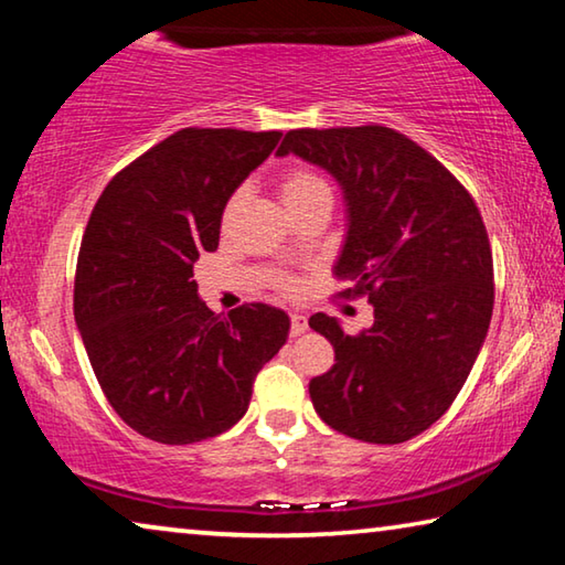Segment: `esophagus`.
Listing matches in <instances>:
<instances>
[{
    "label": "esophagus",
    "mask_w": 565,
    "mask_h": 565,
    "mask_svg": "<svg viewBox=\"0 0 565 565\" xmlns=\"http://www.w3.org/2000/svg\"><path fill=\"white\" fill-rule=\"evenodd\" d=\"M309 329V324H307V317H301V315H291V337H301L303 331Z\"/></svg>",
    "instance_id": "34e87169"
}]
</instances>
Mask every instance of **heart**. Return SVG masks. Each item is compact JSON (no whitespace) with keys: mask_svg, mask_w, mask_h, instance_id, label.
<instances>
[{"mask_svg":"<svg viewBox=\"0 0 565 565\" xmlns=\"http://www.w3.org/2000/svg\"><path fill=\"white\" fill-rule=\"evenodd\" d=\"M315 193H329V185H327L324 178H319L317 173H311V170H307V168H291V170H286V173L281 175V199L286 203V209H289V205H294V203L303 201V199H309V195H315ZM238 199H241V191L234 193V199L228 201V209H226L228 213L236 209ZM279 284H281V289H286V291L294 289V281L291 279H281Z\"/></svg>","mask_w":565,"mask_h":565,"instance_id":"obj_1","label":"heart"}]
</instances>
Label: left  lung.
<instances>
[{"instance_id":"8db88e82","label":"left lung","mask_w":565,"mask_h":565,"mask_svg":"<svg viewBox=\"0 0 565 565\" xmlns=\"http://www.w3.org/2000/svg\"><path fill=\"white\" fill-rule=\"evenodd\" d=\"M289 153L342 185L334 274L354 284L342 294H366L374 307L356 337L334 317L309 319L334 347V366L309 382L317 415L362 443L412 440L452 405L488 337L486 223L458 178L392 128L289 130L276 156Z\"/></svg>"}]
</instances>
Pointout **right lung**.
Returning a JSON list of instances; mask_svg holds the SVG:
<instances>
[{
	"instance_id": "add662e5",
	"label": "right lung",
	"mask_w": 565,
	"mask_h": 565,
	"mask_svg": "<svg viewBox=\"0 0 565 565\" xmlns=\"http://www.w3.org/2000/svg\"><path fill=\"white\" fill-rule=\"evenodd\" d=\"M281 132L185 128L113 178L87 221L75 321L107 402L163 445L216 437L246 415L291 321L268 303L213 315L193 264L216 250L223 209Z\"/></svg>"
}]
</instances>
